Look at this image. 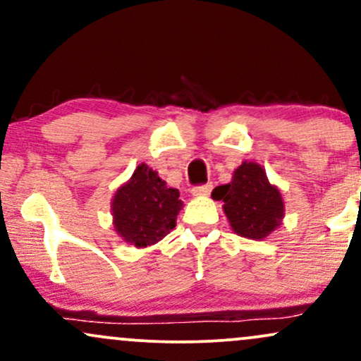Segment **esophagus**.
Masks as SVG:
<instances>
[{
    "mask_svg": "<svg viewBox=\"0 0 361 361\" xmlns=\"http://www.w3.org/2000/svg\"><path fill=\"white\" fill-rule=\"evenodd\" d=\"M210 192H212V185L210 183L198 185L192 188V193L195 195V197H207V195H210Z\"/></svg>",
    "mask_w": 361,
    "mask_h": 361,
    "instance_id": "34e87169",
    "label": "esophagus"
}]
</instances>
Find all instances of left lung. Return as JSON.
I'll return each mask as SVG.
<instances>
[{
    "label": "left lung",
    "mask_w": 361,
    "mask_h": 361,
    "mask_svg": "<svg viewBox=\"0 0 361 361\" xmlns=\"http://www.w3.org/2000/svg\"><path fill=\"white\" fill-rule=\"evenodd\" d=\"M212 198L222 202L231 227L243 238L259 241L270 235L283 219L280 190L268 181L264 169L251 161H244L235 169L231 183L217 186Z\"/></svg>",
    "instance_id": "left-lung-1"
}]
</instances>
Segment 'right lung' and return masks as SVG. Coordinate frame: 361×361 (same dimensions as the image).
<instances>
[{
  "instance_id": "right-lung-1",
  "label": "right lung",
  "mask_w": 361,
  "mask_h": 361,
  "mask_svg": "<svg viewBox=\"0 0 361 361\" xmlns=\"http://www.w3.org/2000/svg\"><path fill=\"white\" fill-rule=\"evenodd\" d=\"M181 207L180 192L166 186V181L142 163L114 195V227L128 244L135 247L151 246L175 229Z\"/></svg>"
}]
</instances>
